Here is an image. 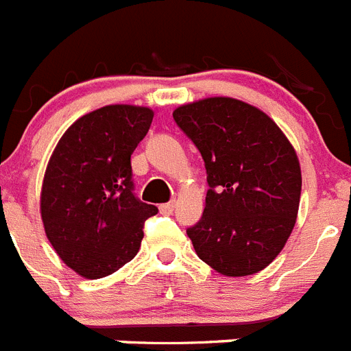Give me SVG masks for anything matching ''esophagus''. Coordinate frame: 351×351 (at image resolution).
Returning <instances> with one entry per match:
<instances>
[{
  "mask_svg": "<svg viewBox=\"0 0 351 351\" xmlns=\"http://www.w3.org/2000/svg\"><path fill=\"white\" fill-rule=\"evenodd\" d=\"M175 208H176V203H175V201H171V203L160 204L159 210H160V213H162V215H169V213H173V210H175Z\"/></svg>",
  "mask_w": 351,
  "mask_h": 351,
  "instance_id": "34e87169",
  "label": "esophagus"
}]
</instances>
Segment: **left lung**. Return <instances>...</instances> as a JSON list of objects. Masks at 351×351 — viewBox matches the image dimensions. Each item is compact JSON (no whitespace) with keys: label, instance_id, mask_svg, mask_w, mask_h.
<instances>
[{"label":"left lung","instance_id":"left-lung-1","mask_svg":"<svg viewBox=\"0 0 351 351\" xmlns=\"http://www.w3.org/2000/svg\"><path fill=\"white\" fill-rule=\"evenodd\" d=\"M203 156V219L187 229L197 257L223 276L267 267L292 234L301 201V164L269 115L234 97L192 101L173 112Z\"/></svg>","mask_w":351,"mask_h":351}]
</instances>
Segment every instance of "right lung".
Listing matches in <instances>:
<instances>
[{"mask_svg": "<svg viewBox=\"0 0 351 351\" xmlns=\"http://www.w3.org/2000/svg\"><path fill=\"white\" fill-rule=\"evenodd\" d=\"M154 110L108 105L66 129L47 164L40 194L45 234L66 266L87 280L115 273L138 254L154 204L132 194L131 156Z\"/></svg>", "mask_w": 351, "mask_h": 351, "instance_id": "obj_1", "label": "right lung"}]
</instances>
